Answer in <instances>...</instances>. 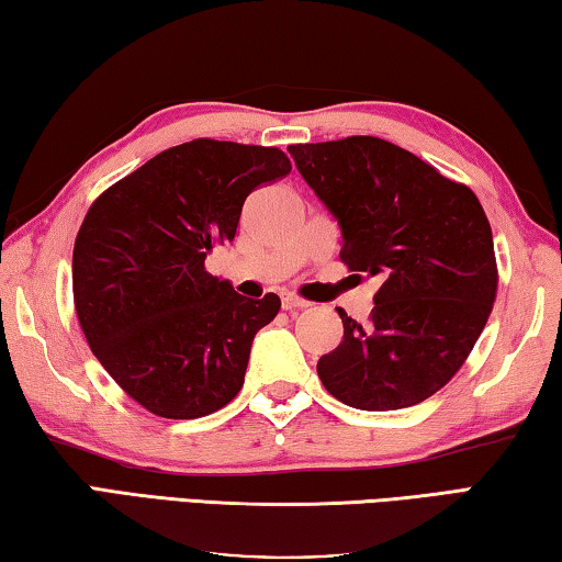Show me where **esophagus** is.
Wrapping results in <instances>:
<instances>
[{"instance_id": "1", "label": "esophagus", "mask_w": 562, "mask_h": 562, "mask_svg": "<svg viewBox=\"0 0 562 562\" xmlns=\"http://www.w3.org/2000/svg\"><path fill=\"white\" fill-rule=\"evenodd\" d=\"M281 306H283V311H301V308H306L308 303L299 296H293V293H281Z\"/></svg>"}]
</instances>
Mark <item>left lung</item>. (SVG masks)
<instances>
[{"instance_id": "1", "label": "left lung", "mask_w": 562, "mask_h": 562, "mask_svg": "<svg viewBox=\"0 0 562 562\" xmlns=\"http://www.w3.org/2000/svg\"><path fill=\"white\" fill-rule=\"evenodd\" d=\"M306 184L340 226V259L378 276L370 323L338 308L342 340L318 378L342 405L425 402L464 366L496 299L494 234L467 184L370 135L291 145Z\"/></svg>"}]
</instances>
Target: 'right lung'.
<instances>
[{"label":"right lung","instance_id":"add662e5","mask_svg":"<svg viewBox=\"0 0 562 562\" xmlns=\"http://www.w3.org/2000/svg\"><path fill=\"white\" fill-rule=\"evenodd\" d=\"M291 172L276 147L200 137L105 190L74 246V303L93 356L135 402L167 419L222 409L244 385L254 336L281 299H244L204 271L234 241L244 200Z\"/></svg>","mask_w":562,"mask_h":562}]
</instances>
